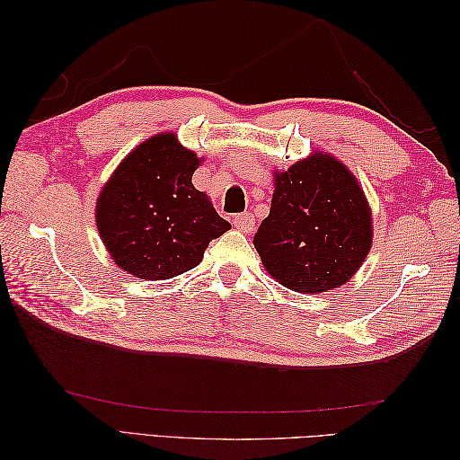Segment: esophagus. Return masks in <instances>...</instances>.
<instances>
[{"label":"esophagus","instance_id":"obj_1","mask_svg":"<svg viewBox=\"0 0 460 460\" xmlns=\"http://www.w3.org/2000/svg\"><path fill=\"white\" fill-rule=\"evenodd\" d=\"M233 225H235V227L241 231L251 233L252 229H255V217H252L251 213H239L233 217Z\"/></svg>","mask_w":460,"mask_h":460}]
</instances>
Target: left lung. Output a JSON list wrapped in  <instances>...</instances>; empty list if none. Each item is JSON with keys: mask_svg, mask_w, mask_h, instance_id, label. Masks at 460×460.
Returning a JSON list of instances; mask_svg holds the SVG:
<instances>
[{"mask_svg": "<svg viewBox=\"0 0 460 460\" xmlns=\"http://www.w3.org/2000/svg\"><path fill=\"white\" fill-rule=\"evenodd\" d=\"M252 245L269 275L290 290L344 285L371 247V211L356 175L322 152L275 173L269 217Z\"/></svg>", "mask_w": 460, "mask_h": 460, "instance_id": "1", "label": "left lung"}]
</instances>
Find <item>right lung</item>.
<instances>
[{
    "label": "right lung",
    "instance_id": "right-lung-1",
    "mask_svg": "<svg viewBox=\"0 0 460 460\" xmlns=\"http://www.w3.org/2000/svg\"><path fill=\"white\" fill-rule=\"evenodd\" d=\"M199 158L172 132L152 136L114 170L96 201V227L122 270L164 280L199 265L231 229L191 183Z\"/></svg>",
    "mask_w": 460,
    "mask_h": 460
}]
</instances>
